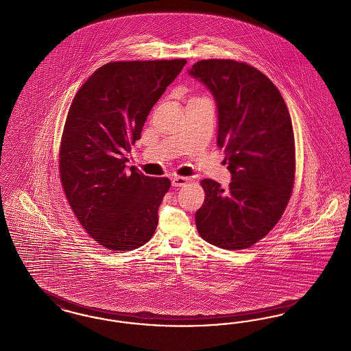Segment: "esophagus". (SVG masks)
<instances>
[{"instance_id":"1","label":"esophagus","mask_w":351,"mask_h":351,"mask_svg":"<svg viewBox=\"0 0 351 351\" xmlns=\"http://www.w3.org/2000/svg\"><path fill=\"white\" fill-rule=\"evenodd\" d=\"M188 178H182V176H175L172 179V185L173 186H184L186 182H188Z\"/></svg>"}]
</instances>
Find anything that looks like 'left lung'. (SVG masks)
Returning <instances> with one entry per match:
<instances>
[{
	"label": "left lung",
	"instance_id": "left-lung-1",
	"mask_svg": "<svg viewBox=\"0 0 351 351\" xmlns=\"http://www.w3.org/2000/svg\"><path fill=\"white\" fill-rule=\"evenodd\" d=\"M218 108L217 145L225 149L228 188L205 179L196 213L201 238L223 250H245L277 225L293 192V124L278 88L265 74L234 60H201L188 71Z\"/></svg>",
	"mask_w": 351,
	"mask_h": 351
}]
</instances>
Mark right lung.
I'll list each match as a JSON object with an SVG mask.
<instances>
[{"mask_svg": "<svg viewBox=\"0 0 351 351\" xmlns=\"http://www.w3.org/2000/svg\"><path fill=\"white\" fill-rule=\"evenodd\" d=\"M186 60L114 61L100 66L71 101L60 146V179L86 232L110 251L146 244L169 192L167 178L125 169L126 153Z\"/></svg>", "mask_w": 351, "mask_h": 351, "instance_id": "right-lung-1", "label": "right lung"}]
</instances>
